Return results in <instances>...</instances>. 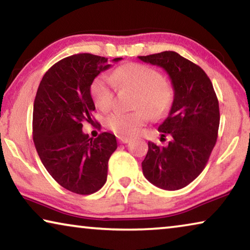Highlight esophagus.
Wrapping results in <instances>:
<instances>
[{
	"label": "esophagus",
	"instance_id": "esophagus-1",
	"mask_svg": "<svg viewBox=\"0 0 250 250\" xmlns=\"http://www.w3.org/2000/svg\"><path fill=\"white\" fill-rule=\"evenodd\" d=\"M118 140L120 144H128L131 140V138L129 137H125V136H118Z\"/></svg>",
	"mask_w": 250,
	"mask_h": 250
}]
</instances>
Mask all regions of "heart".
Masks as SVG:
<instances>
[{"label": "heart", "instance_id": "heart-1", "mask_svg": "<svg viewBox=\"0 0 250 250\" xmlns=\"http://www.w3.org/2000/svg\"><path fill=\"white\" fill-rule=\"evenodd\" d=\"M112 80L106 75H99L91 84V95L95 105L103 111L113 104L114 85L137 91L131 112H113L105 119L109 129L121 136H131L150 119H161L169 112L174 93L164 82L158 70L147 65L129 62L113 70Z\"/></svg>", "mask_w": 250, "mask_h": 250}]
</instances>
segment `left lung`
<instances>
[{"label": "left lung", "mask_w": 250, "mask_h": 250, "mask_svg": "<svg viewBox=\"0 0 250 250\" xmlns=\"http://www.w3.org/2000/svg\"><path fill=\"white\" fill-rule=\"evenodd\" d=\"M138 58L165 69L174 88L172 107L158 126L172 140L167 146L148 141L143 173L157 188H183L202 173L217 143L220 112L213 85L200 66L175 51Z\"/></svg>", "instance_id": "obj_1"}]
</instances>
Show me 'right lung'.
<instances>
[{
  "instance_id": "add662e5",
  "label": "right lung",
  "mask_w": 250,
  "mask_h": 250,
  "mask_svg": "<svg viewBox=\"0 0 250 250\" xmlns=\"http://www.w3.org/2000/svg\"><path fill=\"white\" fill-rule=\"evenodd\" d=\"M110 67L107 58L92 54L62 59L43 75L33 103L37 152L54 180L76 194H92L105 184L107 163L118 147L112 133L93 139L82 130L95 110L92 82Z\"/></svg>"
}]
</instances>
